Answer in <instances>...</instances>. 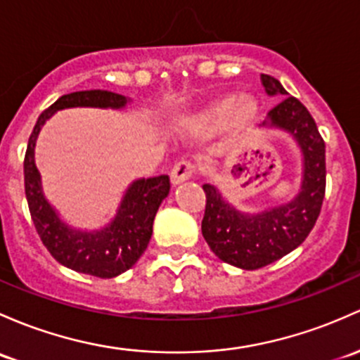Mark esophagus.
<instances>
[{
	"instance_id": "1",
	"label": "esophagus",
	"mask_w": 360,
	"mask_h": 360,
	"mask_svg": "<svg viewBox=\"0 0 360 360\" xmlns=\"http://www.w3.org/2000/svg\"><path fill=\"white\" fill-rule=\"evenodd\" d=\"M193 172H195V165H193L191 162H177V164L174 165V169L170 170V183H172V186H177V184L190 179Z\"/></svg>"
}]
</instances>
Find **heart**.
<instances>
[{"instance_id": "heart-1", "label": "heart", "mask_w": 360, "mask_h": 360, "mask_svg": "<svg viewBox=\"0 0 360 360\" xmlns=\"http://www.w3.org/2000/svg\"><path fill=\"white\" fill-rule=\"evenodd\" d=\"M260 115L259 101L248 94L229 93L214 100L191 119V129L202 136L214 134L228 124L234 129H247Z\"/></svg>"}]
</instances>
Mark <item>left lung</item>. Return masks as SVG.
Listing matches in <instances>:
<instances>
[{"mask_svg":"<svg viewBox=\"0 0 360 360\" xmlns=\"http://www.w3.org/2000/svg\"><path fill=\"white\" fill-rule=\"evenodd\" d=\"M260 81L269 96L283 98L267 113L262 127L283 131L295 139L302 153V183L288 203L255 214L231 205L215 184H203V238L222 262L245 271L269 266L300 247L319 217L326 190V146L312 115L297 98L288 96L278 79L262 74Z\"/></svg>","mask_w":360,"mask_h":360,"instance_id":"obj_1","label":"left lung"}]
</instances>
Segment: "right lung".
Instances as JSON below:
<instances>
[{
  "mask_svg": "<svg viewBox=\"0 0 360 360\" xmlns=\"http://www.w3.org/2000/svg\"><path fill=\"white\" fill-rule=\"evenodd\" d=\"M129 101V98L122 94L105 89L63 94L37 119L24 160L25 196L30 217L44 247L62 266L103 279L115 278L131 269L148 247L155 214L169 195V176L132 181L120 200L115 217L103 228L93 231L72 228L60 219L58 212L44 196L41 174L34 160V148L46 120L58 110L77 107L120 110Z\"/></svg>",
  "mask_w": 360,
  "mask_h": 360,
  "instance_id": "1",
  "label": "right lung"
}]
</instances>
